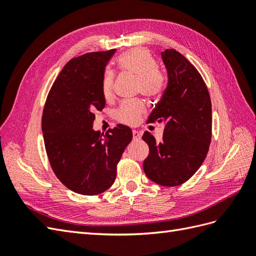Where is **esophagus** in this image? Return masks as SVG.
Wrapping results in <instances>:
<instances>
[{
  "mask_svg": "<svg viewBox=\"0 0 256 256\" xmlns=\"http://www.w3.org/2000/svg\"><path fill=\"white\" fill-rule=\"evenodd\" d=\"M132 136H134V140H138V138H141V134L138 132V131H136V130H134V131H132Z\"/></svg>",
  "mask_w": 256,
  "mask_h": 256,
  "instance_id": "obj_1",
  "label": "esophagus"
}]
</instances>
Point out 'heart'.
I'll return each instance as SVG.
<instances>
[{
  "instance_id": "obj_1",
  "label": "heart",
  "mask_w": 256,
  "mask_h": 256,
  "mask_svg": "<svg viewBox=\"0 0 256 256\" xmlns=\"http://www.w3.org/2000/svg\"><path fill=\"white\" fill-rule=\"evenodd\" d=\"M118 67L122 72L138 79V92L147 97H159L166 88V76L158 70V63L150 51L132 49L122 53L118 58ZM102 95L111 100L114 96V74L106 72L102 80ZM146 108L142 102H125L115 112V118L126 125H136L140 122Z\"/></svg>"
}]
</instances>
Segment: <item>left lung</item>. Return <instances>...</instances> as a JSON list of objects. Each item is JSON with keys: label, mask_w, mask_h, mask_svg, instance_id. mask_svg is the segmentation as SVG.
Wrapping results in <instances>:
<instances>
[{"label": "left lung", "mask_w": 256, "mask_h": 256, "mask_svg": "<svg viewBox=\"0 0 256 256\" xmlns=\"http://www.w3.org/2000/svg\"><path fill=\"white\" fill-rule=\"evenodd\" d=\"M168 85L148 122H164L162 141L148 131L142 138L150 154L143 162L146 176L166 187L187 182L204 162L212 140V102L202 76L174 49L161 52Z\"/></svg>", "instance_id": "8db88e82"}]
</instances>
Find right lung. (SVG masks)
<instances>
[{"mask_svg":"<svg viewBox=\"0 0 256 256\" xmlns=\"http://www.w3.org/2000/svg\"><path fill=\"white\" fill-rule=\"evenodd\" d=\"M115 49L92 52L70 60L54 81L46 100L42 129L54 174L72 191L96 196L109 189L116 166L132 131L125 125L106 136L94 131L96 110L102 111L104 69Z\"/></svg>","mask_w":256,"mask_h":256,"instance_id":"right-lung-1","label":"right lung"}]
</instances>
